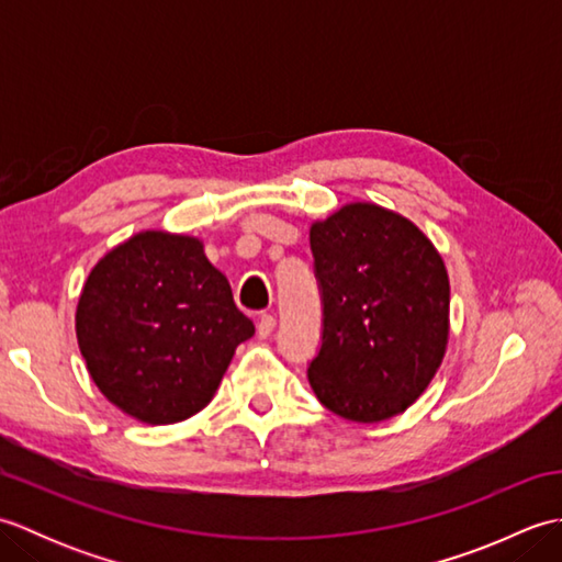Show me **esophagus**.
<instances>
[{
    "instance_id": "obj_1",
    "label": "esophagus",
    "mask_w": 562,
    "mask_h": 562,
    "mask_svg": "<svg viewBox=\"0 0 562 562\" xmlns=\"http://www.w3.org/2000/svg\"><path fill=\"white\" fill-rule=\"evenodd\" d=\"M274 326H278V321H274V316L262 314L258 318V338H270V333L274 330Z\"/></svg>"
}]
</instances>
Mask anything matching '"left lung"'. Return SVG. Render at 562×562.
Listing matches in <instances>:
<instances>
[{"label": "left lung", "mask_w": 562, "mask_h": 562, "mask_svg": "<svg viewBox=\"0 0 562 562\" xmlns=\"http://www.w3.org/2000/svg\"><path fill=\"white\" fill-rule=\"evenodd\" d=\"M308 241L324 304L308 384L345 420H389L415 403L445 360V260L411 220L374 202H350L314 222Z\"/></svg>", "instance_id": "1"}]
</instances>
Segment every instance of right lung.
I'll use <instances>...</instances> for the list:
<instances>
[{
	"label": "right lung",
	"mask_w": 562,
	"mask_h": 562,
	"mask_svg": "<svg viewBox=\"0 0 562 562\" xmlns=\"http://www.w3.org/2000/svg\"><path fill=\"white\" fill-rule=\"evenodd\" d=\"M254 333L200 238L183 234L130 236L93 266L77 304V340L93 384L147 425L205 408L236 345Z\"/></svg>",
	"instance_id": "add662e5"
}]
</instances>
